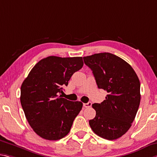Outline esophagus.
Listing matches in <instances>:
<instances>
[{
    "mask_svg": "<svg viewBox=\"0 0 157 157\" xmlns=\"http://www.w3.org/2000/svg\"><path fill=\"white\" fill-rule=\"evenodd\" d=\"M92 103L91 102H88L87 103H84L83 104V106L84 107V108H90V107L91 106Z\"/></svg>",
    "mask_w": 157,
    "mask_h": 157,
    "instance_id": "34e87169",
    "label": "esophagus"
}]
</instances>
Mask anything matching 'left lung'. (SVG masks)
I'll return each instance as SVG.
<instances>
[{
	"label": "left lung",
	"instance_id": "8db88e82",
	"mask_svg": "<svg viewBox=\"0 0 157 157\" xmlns=\"http://www.w3.org/2000/svg\"><path fill=\"white\" fill-rule=\"evenodd\" d=\"M91 68L99 89L108 92L101 103H94L96 117L89 120L94 133L107 140H115L127 132L140 102V84L132 67L108 52L83 57Z\"/></svg>",
	"mask_w": 157,
	"mask_h": 157
}]
</instances>
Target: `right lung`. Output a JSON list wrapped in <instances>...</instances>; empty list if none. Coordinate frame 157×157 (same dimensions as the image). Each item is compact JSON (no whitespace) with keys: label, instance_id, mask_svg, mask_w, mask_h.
Returning a JSON list of instances; mask_svg holds the SVG:
<instances>
[{"label":"right lung","instance_id":"right-lung-1","mask_svg":"<svg viewBox=\"0 0 157 157\" xmlns=\"http://www.w3.org/2000/svg\"><path fill=\"white\" fill-rule=\"evenodd\" d=\"M83 65L82 57L50 56L38 62L24 80L22 108L29 125L41 138L57 140L71 131L83 104L67 100L59 94Z\"/></svg>","mask_w":157,"mask_h":157}]
</instances>
